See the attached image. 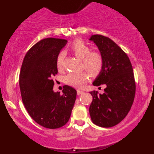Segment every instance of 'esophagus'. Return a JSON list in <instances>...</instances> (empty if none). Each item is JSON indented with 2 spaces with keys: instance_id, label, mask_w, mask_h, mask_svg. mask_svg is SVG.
I'll list each match as a JSON object with an SVG mask.
<instances>
[{
  "instance_id": "1",
  "label": "esophagus",
  "mask_w": 154,
  "mask_h": 154,
  "mask_svg": "<svg viewBox=\"0 0 154 154\" xmlns=\"http://www.w3.org/2000/svg\"><path fill=\"white\" fill-rule=\"evenodd\" d=\"M83 93V91H80V90H77V95H80Z\"/></svg>"
}]
</instances>
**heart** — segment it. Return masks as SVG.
<instances>
[{"label":"heart","instance_id":"b5f03b06","mask_svg":"<svg viewBox=\"0 0 154 154\" xmlns=\"http://www.w3.org/2000/svg\"><path fill=\"white\" fill-rule=\"evenodd\" d=\"M71 51L77 57L82 60L83 68L93 77H96L101 72L103 67V59L101 54L97 51H91V48L81 40H75L71 45ZM64 54L62 52L56 57V65L59 70L62 69ZM88 75L80 73H69L65 77V82L75 88H81L88 82Z\"/></svg>","mask_w":154,"mask_h":154}]
</instances>
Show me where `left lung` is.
I'll use <instances>...</instances> for the list:
<instances>
[{
    "mask_svg": "<svg viewBox=\"0 0 154 154\" xmlns=\"http://www.w3.org/2000/svg\"><path fill=\"white\" fill-rule=\"evenodd\" d=\"M99 49L103 59V69L93 85H105L103 94L90 92L93 100L89 112L95 125L111 128L128 115L135 95L133 69L128 55L117 44L107 37L93 35L89 39Z\"/></svg>",
    "mask_w": 154,
    "mask_h": 154,
    "instance_id": "left-lung-1",
    "label": "left lung"
}]
</instances>
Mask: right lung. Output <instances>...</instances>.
Returning a JSON list of instances; mask_svg holds the SVG:
<instances>
[{
    "label": "right lung",
    "mask_w": 154,
    "mask_h": 154,
    "mask_svg": "<svg viewBox=\"0 0 154 154\" xmlns=\"http://www.w3.org/2000/svg\"><path fill=\"white\" fill-rule=\"evenodd\" d=\"M66 43L53 38L38 42L26 54L19 75L24 107L35 122L48 129L68 122L77 97L76 90L70 86H63L62 94L53 90L52 77L58 73L56 57Z\"/></svg>",
    "instance_id": "1"
}]
</instances>
